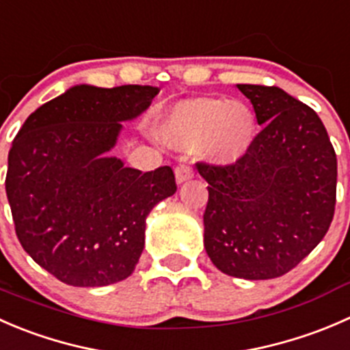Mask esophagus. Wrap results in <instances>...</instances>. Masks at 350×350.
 Wrapping results in <instances>:
<instances>
[{"label": "esophagus", "instance_id": "34e87169", "mask_svg": "<svg viewBox=\"0 0 350 350\" xmlns=\"http://www.w3.org/2000/svg\"><path fill=\"white\" fill-rule=\"evenodd\" d=\"M175 176H176V183H183L187 182V180H190L193 176V172L192 168L187 167V165H180V167H176L175 170Z\"/></svg>", "mask_w": 350, "mask_h": 350}]
</instances>
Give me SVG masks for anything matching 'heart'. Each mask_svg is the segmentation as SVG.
Returning a JSON list of instances; mask_svg holds the SVG:
<instances>
[{
    "instance_id": "b5f03b06",
    "label": "heart",
    "mask_w": 350,
    "mask_h": 350,
    "mask_svg": "<svg viewBox=\"0 0 350 350\" xmlns=\"http://www.w3.org/2000/svg\"><path fill=\"white\" fill-rule=\"evenodd\" d=\"M157 136L174 148L197 146L216 163H234L254 146L257 119L247 103L238 100H182L160 117Z\"/></svg>"
}]
</instances>
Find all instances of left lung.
Here are the masks:
<instances>
[{
	"label": "left lung",
	"instance_id": "1",
	"mask_svg": "<svg viewBox=\"0 0 350 350\" xmlns=\"http://www.w3.org/2000/svg\"><path fill=\"white\" fill-rule=\"evenodd\" d=\"M237 86L264 127L233 165L197 163L209 183L204 247L228 275L281 278L330 228L337 157L323 122L306 103L278 86Z\"/></svg>",
	"mask_w": 350,
	"mask_h": 350
}]
</instances>
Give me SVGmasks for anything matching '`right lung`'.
Listing matches in <instances>:
<instances>
[{
  "label": "right lung",
  "mask_w": 350,
  "mask_h": 350,
  "mask_svg": "<svg viewBox=\"0 0 350 350\" xmlns=\"http://www.w3.org/2000/svg\"><path fill=\"white\" fill-rule=\"evenodd\" d=\"M157 86L76 85L30 113L8 153L6 196L23 250L76 288L134 272L146 217L174 196L170 167H124L109 157L124 120L143 113Z\"/></svg>",
  "instance_id": "1"
}]
</instances>
